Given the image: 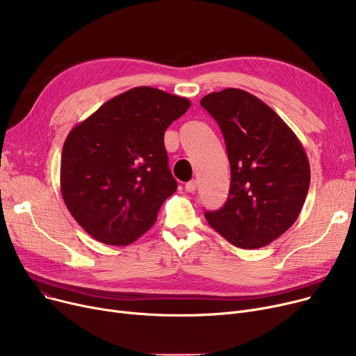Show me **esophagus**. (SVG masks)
I'll use <instances>...</instances> for the list:
<instances>
[{
	"label": "esophagus",
	"instance_id": "esophagus-1",
	"mask_svg": "<svg viewBox=\"0 0 356 356\" xmlns=\"http://www.w3.org/2000/svg\"><path fill=\"white\" fill-rule=\"evenodd\" d=\"M196 188H197V181H196V180L188 181V183L184 184V189H186V192H189V193H195Z\"/></svg>",
	"mask_w": 356,
	"mask_h": 356
}]
</instances>
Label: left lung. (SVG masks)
I'll list each match as a JSON object with an SVG mask.
<instances>
[{
    "label": "left lung",
    "mask_w": 356,
    "mask_h": 356,
    "mask_svg": "<svg viewBox=\"0 0 356 356\" xmlns=\"http://www.w3.org/2000/svg\"><path fill=\"white\" fill-rule=\"evenodd\" d=\"M200 105L218 122L231 165L228 200L204 218L238 248L266 247L303 208L310 186L305 148L267 104L245 90L212 92Z\"/></svg>",
    "instance_id": "1"
}]
</instances>
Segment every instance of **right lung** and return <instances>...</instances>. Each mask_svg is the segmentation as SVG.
<instances>
[{"instance_id":"right-lung-1","label":"right lung","mask_w":356,"mask_h":356,"mask_svg":"<svg viewBox=\"0 0 356 356\" xmlns=\"http://www.w3.org/2000/svg\"><path fill=\"white\" fill-rule=\"evenodd\" d=\"M191 101L138 86L109 99L74 127L60 161V191L79 225L106 245H128L154 225L177 189L164 131Z\"/></svg>"}]
</instances>
